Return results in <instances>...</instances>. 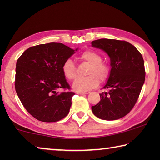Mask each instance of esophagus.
Instances as JSON below:
<instances>
[{"mask_svg":"<svg viewBox=\"0 0 160 160\" xmlns=\"http://www.w3.org/2000/svg\"><path fill=\"white\" fill-rule=\"evenodd\" d=\"M77 94H81V95H83V94H88V92H78Z\"/></svg>","mask_w":160,"mask_h":160,"instance_id":"esophagus-1","label":"esophagus"}]
</instances>
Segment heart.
I'll list each match as a JSON object with an SVG mask.
<instances>
[{
	"mask_svg": "<svg viewBox=\"0 0 160 160\" xmlns=\"http://www.w3.org/2000/svg\"><path fill=\"white\" fill-rule=\"evenodd\" d=\"M80 58L85 61L90 66L88 70V76L79 77L72 83V88L75 91H88L98 85L99 78L104 81L107 79L109 74V68L106 63L102 61V56L99 53L92 50H88L80 56ZM62 71L64 76L68 80H73L77 75L76 66L71 59H67L62 66Z\"/></svg>",
	"mask_w": 160,
	"mask_h": 160,
	"instance_id": "obj_1",
	"label": "heart"
}]
</instances>
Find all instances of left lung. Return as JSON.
Masks as SVG:
<instances>
[{
    "label": "left lung",
    "mask_w": 160,
    "mask_h": 160,
    "mask_svg": "<svg viewBox=\"0 0 160 160\" xmlns=\"http://www.w3.org/2000/svg\"><path fill=\"white\" fill-rule=\"evenodd\" d=\"M92 47L108 54L112 68L103 88L109 92L99 94L101 100L92 111L103 120H117L128 114L138 99L145 78L143 58L126 41L100 39L92 42Z\"/></svg>",
    "instance_id": "left-lung-1"
}]
</instances>
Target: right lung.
<instances>
[{"mask_svg":"<svg viewBox=\"0 0 160 160\" xmlns=\"http://www.w3.org/2000/svg\"><path fill=\"white\" fill-rule=\"evenodd\" d=\"M74 50L61 43H48L29 48L16 63L15 90L26 110L37 120L56 122L68 115L75 93L62 71Z\"/></svg>","mask_w":160,"mask_h":160,"instance_id":"right-lung-1","label":"right lung"}]
</instances>
